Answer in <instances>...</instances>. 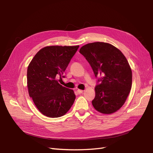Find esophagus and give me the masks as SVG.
Instances as JSON below:
<instances>
[{
	"mask_svg": "<svg viewBox=\"0 0 153 153\" xmlns=\"http://www.w3.org/2000/svg\"><path fill=\"white\" fill-rule=\"evenodd\" d=\"M83 92H84V91H83V90H80V89H78L77 90V92H78V94H82Z\"/></svg>",
	"mask_w": 153,
	"mask_h": 153,
	"instance_id": "34e87169",
	"label": "esophagus"
}]
</instances>
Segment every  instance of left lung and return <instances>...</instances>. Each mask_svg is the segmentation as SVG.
Returning <instances> with one entry per match:
<instances>
[{
  "label": "left lung",
  "mask_w": 153,
  "mask_h": 153,
  "mask_svg": "<svg viewBox=\"0 0 153 153\" xmlns=\"http://www.w3.org/2000/svg\"><path fill=\"white\" fill-rule=\"evenodd\" d=\"M80 53L98 76L92 101L94 108L105 114L115 112L124 104L131 88L132 71L126 58L114 46L103 42L88 43Z\"/></svg>",
  "instance_id": "left-lung-1"
}]
</instances>
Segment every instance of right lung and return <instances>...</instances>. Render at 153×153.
<instances>
[{"instance_id": "obj_1", "label": "right lung", "mask_w": 153, "mask_h": 153, "mask_svg": "<svg viewBox=\"0 0 153 153\" xmlns=\"http://www.w3.org/2000/svg\"><path fill=\"white\" fill-rule=\"evenodd\" d=\"M79 46H49L41 49L27 68V87L39 112L48 117L66 114L75 100L72 89L59 84Z\"/></svg>"}]
</instances>
